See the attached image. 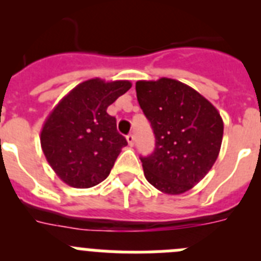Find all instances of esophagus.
<instances>
[{"instance_id":"34e87169","label":"esophagus","mask_w":261,"mask_h":261,"mask_svg":"<svg viewBox=\"0 0 261 261\" xmlns=\"http://www.w3.org/2000/svg\"><path fill=\"white\" fill-rule=\"evenodd\" d=\"M126 141H128V144L130 145V146H133V144H135V136H133L132 133L126 136Z\"/></svg>"}]
</instances>
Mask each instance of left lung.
I'll use <instances>...</instances> for the list:
<instances>
[{
  "label": "left lung",
  "mask_w": 261,
  "mask_h": 261,
  "mask_svg": "<svg viewBox=\"0 0 261 261\" xmlns=\"http://www.w3.org/2000/svg\"><path fill=\"white\" fill-rule=\"evenodd\" d=\"M136 93L155 136L153 153L140 156L146 180L168 195L191 190L220 153L218 111L192 87L170 78L138 81Z\"/></svg>",
  "instance_id": "obj_1"
}]
</instances>
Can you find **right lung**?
Returning <instances> with one entry per match:
<instances>
[{
    "mask_svg": "<svg viewBox=\"0 0 261 261\" xmlns=\"http://www.w3.org/2000/svg\"><path fill=\"white\" fill-rule=\"evenodd\" d=\"M132 87L128 81H85L50 112L40 135L41 149L61 180L90 188L110 175L125 137L107 107Z\"/></svg>",
    "mask_w": 261,
    "mask_h": 261,
    "instance_id": "right-lung-1",
    "label": "right lung"
}]
</instances>
